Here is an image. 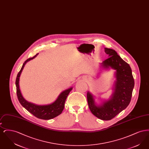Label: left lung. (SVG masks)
<instances>
[{"label":"left lung","instance_id":"obj_1","mask_svg":"<svg viewBox=\"0 0 149 149\" xmlns=\"http://www.w3.org/2000/svg\"><path fill=\"white\" fill-rule=\"evenodd\" d=\"M105 52L109 57L100 63V68L116 70L113 88V92L110 98L102 100L100 104L95 101V96L87 93V100L91 111L95 117L102 120H111L128 106L130 103L135 82L130 65L115 51L105 48Z\"/></svg>","mask_w":149,"mask_h":149}]
</instances>
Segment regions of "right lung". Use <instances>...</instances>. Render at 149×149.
Instances as JSON below:
<instances>
[{
  "label": "right lung",
  "mask_w": 149,
  "mask_h": 149,
  "mask_svg": "<svg viewBox=\"0 0 149 149\" xmlns=\"http://www.w3.org/2000/svg\"><path fill=\"white\" fill-rule=\"evenodd\" d=\"M38 55L36 54L35 56L32 58H29L23 64L21 70L18 72L15 80V85L17 89V95L18 100L22 106L26 109L29 112L32 114L37 118L42 120H50L57 117L62 113L64 106L65 102L69 93L72 89V87H71L68 89H66L61 93L58 96L56 100L49 104L46 105H37L35 103L28 102L24 99L22 94L20 88H19V77L21 76L22 71L23 70L24 65L33 59Z\"/></svg>",
  "instance_id": "1"
}]
</instances>
